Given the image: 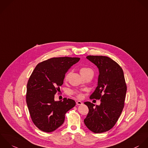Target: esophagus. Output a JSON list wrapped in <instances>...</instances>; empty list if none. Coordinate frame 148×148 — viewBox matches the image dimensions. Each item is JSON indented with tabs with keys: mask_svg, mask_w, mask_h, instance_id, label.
<instances>
[{
	"mask_svg": "<svg viewBox=\"0 0 148 148\" xmlns=\"http://www.w3.org/2000/svg\"><path fill=\"white\" fill-rule=\"evenodd\" d=\"M76 104H77V105H81L82 104V103L81 101H77L76 102Z\"/></svg>",
	"mask_w": 148,
	"mask_h": 148,
	"instance_id": "1",
	"label": "esophagus"
}]
</instances>
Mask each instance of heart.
Segmentation results:
<instances>
[{
	"mask_svg": "<svg viewBox=\"0 0 148 148\" xmlns=\"http://www.w3.org/2000/svg\"><path fill=\"white\" fill-rule=\"evenodd\" d=\"M79 72L81 73V74L83 76V77H85L86 75H87L88 73H90V72H93L92 70L90 69V68H89V67H83L82 68L80 69L79 70ZM69 75H70V73H68L66 74L65 75V77H64V79L65 80H67L69 77ZM74 93V92H73ZM77 94V96L79 98H81L82 97V95L81 94H78V93H76Z\"/></svg>",
	"mask_w": 148,
	"mask_h": 148,
	"instance_id": "obj_1",
	"label": "heart"
}]
</instances>
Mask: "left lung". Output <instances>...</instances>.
Returning <instances> with one entry per match:
<instances>
[{"instance_id":"1","label":"left lung","mask_w":148,"mask_h":148,"mask_svg":"<svg viewBox=\"0 0 148 148\" xmlns=\"http://www.w3.org/2000/svg\"><path fill=\"white\" fill-rule=\"evenodd\" d=\"M86 58L99 70L97 86L90 99L100 100L101 103L95 106L89 101L84 103L89 108L84 123L92 132L101 133L111 129L121 116L127 86L122 69L110 58L89 55Z\"/></svg>"}]
</instances>
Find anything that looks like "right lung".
<instances>
[{
  "label": "right lung",
  "instance_id": "1",
  "mask_svg": "<svg viewBox=\"0 0 148 148\" xmlns=\"http://www.w3.org/2000/svg\"><path fill=\"white\" fill-rule=\"evenodd\" d=\"M79 58H53L39 63L27 84L26 100L31 119L40 130L50 133L64 122L65 114L75 106L72 99L55 101L65 74Z\"/></svg>",
  "mask_w": 148,
  "mask_h": 148
}]
</instances>
